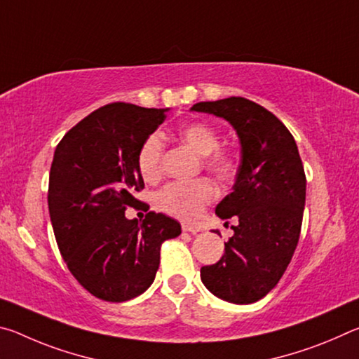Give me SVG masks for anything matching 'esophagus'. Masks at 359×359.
Wrapping results in <instances>:
<instances>
[{
	"instance_id": "esophagus-1",
	"label": "esophagus",
	"mask_w": 359,
	"mask_h": 359,
	"mask_svg": "<svg viewBox=\"0 0 359 359\" xmlns=\"http://www.w3.org/2000/svg\"><path fill=\"white\" fill-rule=\"evenodd\" d=\"M182 229L187 231V233H191V234H196V233H199V231H201V228L193 226V224H190V223H184V224H182Z\"/></svg>"
}]
</instances>
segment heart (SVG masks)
<instances>
[{"instance_id": "b5f03b06", "label": "heart", "mask_w": 359, "mask_h": 359, "mask_svg": "<svg viewBox=\"0 0 359 359\" xmlns=\"http://www.w3.org/2000/svg\"><path fill=\"white\" fill-rule=\"evenodd\" d=\"M180 141L201 155L203 168L215 179L228 182L238 171V155L234 150L220 145V135L214 126L205 121H188L177 128ZM165 142L156 133H151L139 145L136 163L137 171L145 182H155L161 177ZM215 198V187L208 179L190 182H171L155 194V205L161 212L193 220L201 214L205 205Z\"/></svg>"}]
</instances>
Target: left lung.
I'll return each instance as SVG.
<instances>
[{"label": "left lung", "mask_w": 359, "mask_h": 359, "mask_svg": "<svg viewBox=\"0 0 359 359\" xmlns=\"http://www.w3.org/2000/svg\"><path fill=\"white\" fill-rule=\"evenodd\" d=\"M191 111L228 120L242 147L233 191L215 209L238 224L220 261L201 267V280L223 301L257 302L280 280L299 241L306 174L297 145L274 114L241 96L198 102Z\"/></svg>", "instance_id": "1"}]
</instances>
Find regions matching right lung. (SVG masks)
<instances>
[{
  "label": "right lung",
  "mask_w": 359,
  "mask_h": 359,
  "mask_svg": "<svg viewBox=\"0 0 359 359\" xmlns=\"http://www.w3.org/2000/svg\"><path fill=\"white\" fill-rule=\"evenodd\" d=\"M166 111L111 102L72 126L55 149L47 193L53 233L71 274L98 299L142 294L155 280L161 244L182 233L179 222L156 212L142 222L125 217L141 204L139 145Z\"/></svg>",
  "instance_id": "right-lung-1"
}]
</instances>
